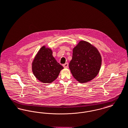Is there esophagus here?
Returning a JSON list of instances; mask_svg holds the SVG:
<instances>
[{"instance_id":"obj_1","label":"esophagus","mask_w":128,"mask_h":128,"mask_svg":"<svg viewBox=\"0 0 128 128\" xmlns=\"http://www.w3.org/2000/svg\"><path fill=\"white\" fill-rule=\"evenodd\" d=\"M63 66L64 68H68V63H66L64 64L63 65Z\"/></svg>"}]
</instances>
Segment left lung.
Returning <instances> with one entry per match:
<instances>
[{
    "label": "left lung",
    "instance_id": "obj_1",
    "mask_svg": "<svg viewBox=\"0 0 128 128\" xmlns=\"http://www.w3.org/2000/svg\"><path fill=\"white\" fill-rule=\"evenodd\" d=\"M102 58L98 50L90 44L82 41L73 49L69 68L75 79L80 83L93 80L98 74Z\"/></svg>",
    "mask_w": 128,
    "mask_h": 128
}]
</instances>
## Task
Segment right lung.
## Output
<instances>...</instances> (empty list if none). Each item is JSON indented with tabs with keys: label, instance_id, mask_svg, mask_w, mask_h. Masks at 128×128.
Wrapping results in <instances>:
<instances>
[{
	"label": "right lung",
	"instance_id": "right-lung-1",
	"mask_svg": "<svg viewBox=\"0 0 128 128\" xmlns=\"http://www.w3.org/2000/svg\"><path fill=\"white\" fill-rule=\"evenodd\" d=\"M63 69V66L53 57L52 50L44 46L39 50L32 63L33 74L43 83L52 82Z\"/></svg>",
	"mask_w": 128,
	"mask_h": 128
}]
</instances>
